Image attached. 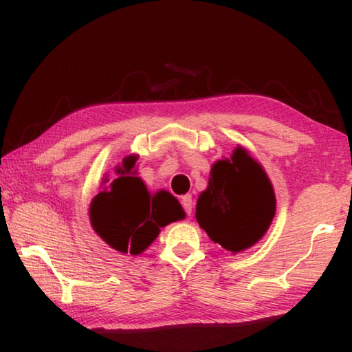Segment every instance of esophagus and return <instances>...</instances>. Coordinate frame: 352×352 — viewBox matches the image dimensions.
I'll return each instance as SVG.
<instances>
[{"label":"esophagus","instance_id":"1","mask_svg":"<svg viewBox=\"0 0 352 352\" xmlns=\"http://www.w3.org/2000/svg\"><path fill=\"white\" fill-rule=\"evenodd\" d=\"M181 204H182V208H184V211L187 214L190 216V213H192V210H194V201H192V195H184L182 197V200H181Z\"/></svg>","mask_w":352,"mask_h":352}]
</instances>
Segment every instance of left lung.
<instances>
[{
  "mask_svg": "<svg viewBox=\"0 0 352 352\" xmlns=\"http://www.w3.org/2000/svg\"><path fill=\"white\" fill-rule=\"evenodd\" d=\"M276 214V195L263 166L237 147L211 166L210 181L197 200L195 218L214 243L232 253L263 239Z\"/></svg>",
  "mask_w": 352,
  "mask_h": 352,
  "instance_id": "left-lung-1",
  "label": "left lung"
}]
</instances>
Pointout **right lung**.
I'll return each instance as SVG.
<instances>
[{
	"label": "right lung",
	"mask_w": 352,
	"mask_h": 352,
	"mask_svg": "<svg viewBox=\"0 0 352 352\" xmlns=\"http://www.w3.org/2000/svg\"><path fill=\"white\" fill-rule=\"evenodd\" d=\"M136 160L138 155L123 158L122 166L115 168L117 176L89 206L96 234L117 252L131 254L142 253L158 237L162 228L186 216L170 192L158 190L152 195L147 190L134 171Z\"/></svg>",
	"instance_id": "1"
}]
</instances>
